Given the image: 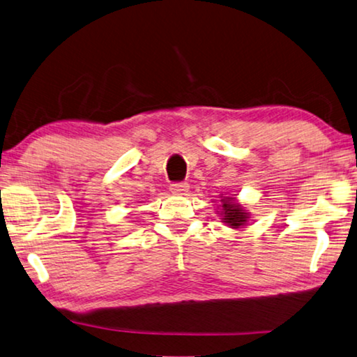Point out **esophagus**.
Here are the masks:
<instances>
[{"mask_svg": "<svg viewBox=\"0 0 357 357\" xmlns=\"http://www.w3.org/2000/svg\"><path fill=\"white\" fill-rule=\"evenodd\" d=\"M188 189H189L188 183H173L169 185V190H172L173 194H184Z\"/></svg>", "mask_w": 357, "mask_h": 357, "instance_id": "obj_1", "label": "esophagus"}]
</instances>
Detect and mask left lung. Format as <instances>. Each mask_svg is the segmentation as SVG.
I'll return each mask as SVG.
<instances>
[{
    "instance_id": "1",
    "label": "left lung",
    "mask_w": 357,
    "mask_h": 357,
    "mask_svg": "<svg viewBox=\"0 0 357 357\" xmlns=\"http://www.w3.org/2000/svg\"><path fill=\"white\" fill-rule=\"evenodd\" d=\"M222 209H224L222 213H225L224 222H227L234 229H238L240 225L246 222V213H243L240 205H236V203L231 202V199H225L222 202Z\"/></svg>"
}]
</instances>
